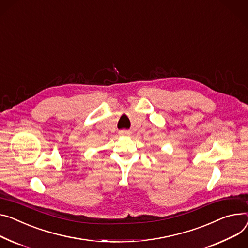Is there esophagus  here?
Segmentation results:
<instances>
[{"label": "esophagus", "instance_id": "esophagus-1", "mask_svg": "<svg viewBox=\"0 0 248 248\" xmlns=\"http://www.w3.org/2000/svg\"><path fill=\"white\" fill-rule=\"evenodd\" d=\"M132 134V132L129 130H121L120 131V135L122 136H130Z\"/></svg>", "mask_w": 248, "mask_h": 248}]
</instances>
